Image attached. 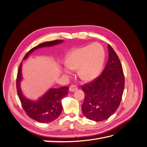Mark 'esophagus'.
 <instances>
[{
  "label": "esophagus",
  "instance_id": "esophagus-1",
  "mask_svg": "<svg viewBox=\"0 0 147 147\" xmlns=\"http://www.w3.org/2000/svg\"><path fill=\"white\" fill-rule=\"evenodd\" d=\"M78 90V86L75 85V84H72V85H71L70 87H69V90L71 92H73V91H75Z\"/></svg>",
  "mask_w": 147,
  "mask_h": 147
}]
</instances>
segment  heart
I'll list each match as a JSON object with an SVG mask.
<instances>
[{"instance_id":"b5f03b06","label":"heart","mask_w":147,"mask_h":147,"mask_svg":"<svg viewBox=\"0 0 147 147\" xmlns=\"http://www.w3.org/2000/svg\"><path fill=\"white\" fill-rule=\"evenodd\" d=\"M105 50L97 42L74 49L67 56L65 64L70 69H78V75L84 81H91L99 76L104 65ZM65 72L69 74L67 69Z\"/></svg>"}]
</instances>
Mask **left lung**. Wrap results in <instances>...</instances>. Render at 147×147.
Masks as SVG:
<instances>
[{
  "label": "left lung",
  "instance_id": "1",
  "mask_svg": "<svg viewBox=\"0 0 147 147\" xmlns=\"http://www.w3.org/2000/svg\"><path fill=\"white\" fill-rule=\"evenodd\" d=\"M108 50L109 59L102 74L82 85L84 92L83 113L95 121H104L114 113L121 102L124 88L121 62L110 45Z\"/></svg>",
  "mask_w": 147,
  "mask_h": 147
}]
</instances>
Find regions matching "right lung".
<instances>
[{
	"label": "right lung",
	"mask_w": 147,
	"mask_h": 147,
	"mask_svg": "<svg viewBox=\"0 0 147 147\" xmlns=\"http://www.w3.org/2000/svg\"><path fill=\"white\" fill-rule=\"evenodd\" d=\"M62 42V40H56L39 44L26 53L23 59L27 58L30 53L36 49L55 45ZM21 79V64H20L16 77V90L21 105L26 114L35 121L42 123H50L58 118L63 109L61 100L68 94L69 88L62 86L59 88L50 89V90L37 102H33L25 98L22 94L20 86Z\"/></svg>",
	"instance_id": "obj_1"
}]
</instances>
